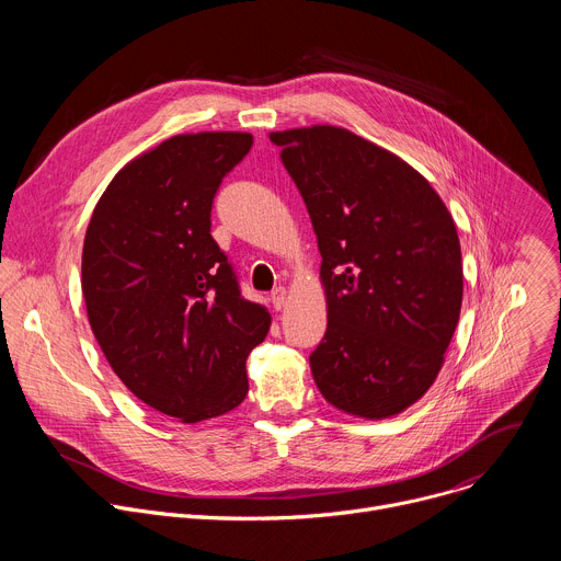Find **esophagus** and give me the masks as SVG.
<instances>
[{"label":"esophagus","mask_w":561,"mask_h":561,"mask_svg":"<svg viewBox=\"0 0 561 561\" xmlns=\"http://www.w3.org/2000/svg\"><path fill=\"white\" fill-rule=\"evenodd\" d=\"M286 299H288V293H286L284 286H277V288L271 293V301H273V306H275L277 310H282V308L286 306Z\"/></svg>","instance_id":"1"}]
</instances>
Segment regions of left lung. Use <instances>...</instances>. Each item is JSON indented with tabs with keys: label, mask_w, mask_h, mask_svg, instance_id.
I'll return each mask as SVG.
<instances>
[{
	"label": "left lung",
	"mask_w": 561,
	"mask_h": 561,
	"mask_svg": "<svg viewBox=\"0 0 561 561\" xmlns=\"http://www.w3.org/2000/svg\"><path fill=\"white\" fill-rule=\"evenodd\" d=\"M322 253L329 327L310 353L335 409L383 420L431 388L457 329L463 275L453 217L397 154L346 128L271 133Z\"/></svg>",
	"instance_id": "1"
}]
</instances>
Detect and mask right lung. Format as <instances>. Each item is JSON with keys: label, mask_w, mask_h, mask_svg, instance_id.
Wrapping results in <instances>:
<instances>
[{"label": "right lung", "mask_w": 561, "mask_h": 561, "mask_svg": "<svg viewBox=\"0 0 561 561\" xmlns=\"http://www.w3.org/2000/svg\"><path fill=\"white\" fill-rule=\"evenodd\" d=\"M251 146L249 133L162 141L113 178L84 237L98 344L135 397L186 424L244 402L247 359L271 329L210 234L221 180Z\"/></svg>", "instance_id": "add662e5"}]
</instances>
